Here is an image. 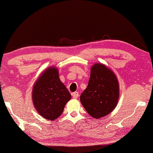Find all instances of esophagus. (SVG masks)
<instances>
[{"label": "esophagus", "instance_id": "esophagus-1", "mask_svg": "<svg viewBox=\"0 0 153 153\" xmlns=\"http://www.w3.org/2000/svg\"><path fill=\"white\" fill-rule=\"evenodd\" d=\"M72 96H73V97L74 98V99H78L79 94H78V92H74V93H73V94H72Z\"/></svg>", "mask_w": 153, "mask_h": 153}]
</instances>
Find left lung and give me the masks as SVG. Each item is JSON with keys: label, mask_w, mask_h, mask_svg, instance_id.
Returning <instances> with one entry per match:
<instances>
[{"label": "left lung", "mask_w": 153, "mask_h": 153, "mask_svg": "<svg viewBox=\"0 0 153 153\" xmlns=\"http://www.w3.org/2000/svg\"><path fill=\"white\" fill-rule=\"evenodd\" d=\"M119 97V84L114 73L102 63H95L80 97L88 114L96 119L108 115L117 106Z\"/></svg>", "instance_id": "8db88e82"}]
</instances>
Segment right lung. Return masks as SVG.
<instances>
[{
	"instance_id": "right-lung-1",
	"label": "right lung",
	"mask_w": 153,
	"mask_h": 153,
	"mask_svg": "<svg viewBox=\"0 0 153 153\" xmlns=\"http://www.w3.org/2000/svg\"><path fill=\"white\" fill-rule=\"evenodd\" d=\"M31 97L38 114L45 119L53 121L62 114L71 95L61 82L57 68L51 66L36 79Z\"/></svg>"
}]
</instances>
